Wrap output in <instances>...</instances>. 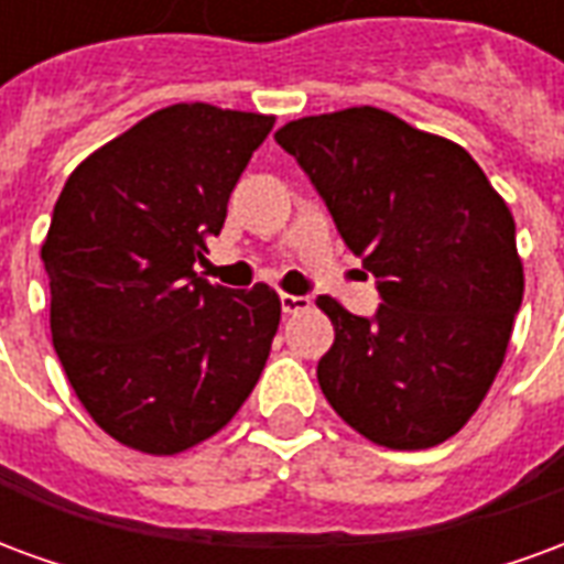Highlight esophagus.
I'll return each instance as SVG.
<instances>
[{"instance_id": "34e87169", "label": "esophagus", "mask_w": 564, "mask_h": 564, "mask_svg": "<svg viewBox=\"0 0 564 564\" xmlns=\"http://www.w3.org/2000/svg\"><path fill=\"white\" fill-rule=\"evenodd\" d=\"M281 307H283V314H299V311H307V307H311V299H307V295L283 293Z\"/></svg>"}]
</instances>
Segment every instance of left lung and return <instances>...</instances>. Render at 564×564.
<instances>
[{
    "instance_id": "1",
    "label": "left lung",
    "mask_w": 564,
    "mask_h": 564,
    "mask_svg": "<svg viewBox=\"0 0 564 564\" xmlns=\"http://www.w3.org/2000/svg\"><path fill=\"white\" fill-rule=\"evenodd\" d=\"M274 139L305 169L383 305L329 295L326 402L390 449L435 447L471 420L508 354L522 302L517 226L471 153L371 105L302 117Z\"/></svg>"
}]
</instances>
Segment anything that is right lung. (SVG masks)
<instances>
[{
	"label": "right lung",
	"instance_id": "obj_1",
	"mask_svg": "<svg viewBox=\"0 0 564 564\" xmlns=\"http://www.w3.org/2000/svg\"><path fill=\"white\" fill-rule=\"evenodd\" d=\"M274 117L169 105L90 153L56 198L42 262L51 335L99 429L150 456L217 435L257 387L278 293L198 278Z\"/></svg>",
	"mask_w": 564,
	"mask_h": 564
}]
</instances>
